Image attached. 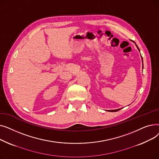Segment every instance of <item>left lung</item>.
<instances>
[{"instance_id":"left-lung-1","label":"left lung","mask_w":159,"mask_h":159,"mask_svg":"<svg viewBox=\"0 0 159 159\" xmlns=\"http://www.w3.org/2000/svg\"><path fill=\"white\" fill-rule=\"evenodd\" d=\"M137 46V45H136ZM137 48H138V49L139 50V52H140V49H139V48H138V46H137ZM142 60H143V57H142ZM121 109V108H120ZM120 109H118V110H109V111H111V112H115V111H119V110H120Z\"/></svg>"}]
</instances>
